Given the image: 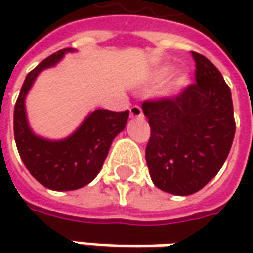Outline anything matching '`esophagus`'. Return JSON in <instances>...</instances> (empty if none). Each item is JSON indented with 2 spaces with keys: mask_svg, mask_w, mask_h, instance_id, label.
Wrapping results in <instances>:
<instances>
[{
  "mask_svg": "<svg viewBox=\"0 0 253 253\" xmlns=\"http://www.w3.org/2000/svg\"><path fill=\"white\" fill-rule=\"evenodd\" d=\"M129 114H131L132 118H142V117H143V112H142V108L139 105H133V107H131Z\"/></svg>",
  "mask_w": 253,
  "mask_h": 253,
  "instance_id": "34e87169",
  "label": "esophagus"
}]
</instances>
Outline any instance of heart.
<instances>
[{
	"instance_id": "obj_1",
	"label": "heart",
	"mask_w": 253,
	"mask_h": 253,
	"mask_svg": "<svg viewBox=\"0 0 253 253\" xmlns=\"http://www.w3.org/2000/svg\"><path fill=\"white\" fill-rule=\"evenodd\" d=\"M171 73V66H163L161 67L156 74H155V80L156 82H162L163 79H166L169 74ZM190 84V74L184 70H180V72H176V73L171 76L170 82L166 84L165 90H163V94L166 97H176L181 92L184 91Z\"/></svg>"
}]
</instances>
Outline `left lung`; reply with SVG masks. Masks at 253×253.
Listing matches in <instances>:
<instances>
[{"mask_svg": "<svg viewBox=\"0 0 253 253\" xmlns=\"http://www.w3.org/2000/svg\"><path fill=\"white\" fill-rule=\"evenodd\" d=\"M196 82L176 98L142 104L151 139L146 163L158 189L189 196L215 177L235 135L231 90L207 57L191 52Z\"/></svg>", "mask_w": 253, "mask_h": 253, "instance_id": "left-lung-1", "label": "left lung"}]
</instances>
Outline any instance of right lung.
Instances as JSON below:
<instances>
[{"mask_svg": "<svg viewBox=\"0 0 253 253\" xmlns=\"http://www.w3.org/2000/svg\"><path fill=\"white\" fill-rule=\"evenodd\" d=\"M73 52L76 49L72 47L59 50L28 73L14 110V135L19 156L35 179L54 191L82 189L91 183L101 170L114 138L124 131L129 117V111L95 110L63 139H47L32 131L25 107L28 92L39 74Z\"/></svg>", "mask_w": 253, "mask_h": 253, "instance_id": "1", "label": "right lung"}]
</instances>
